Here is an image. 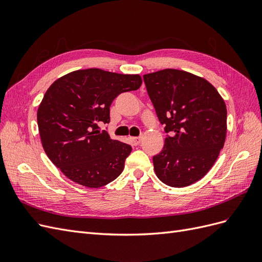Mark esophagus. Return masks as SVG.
Instances as JSON below:
<instances>
[{"label": "esophagus", "instance_id": "1", "mask_svg": "<svg viewBox=\"0 0 262 262\" xmlns=\"http://www.w3.org/2000/svg\"><path fill=\"white\" fill-rule=\"evenodd\" d=\"M130 141H131V143H132V145H139L140 144V142H141V138H130Z\"/></svg>", "mask_w": 262, "mask_h": 262}]
</instances>
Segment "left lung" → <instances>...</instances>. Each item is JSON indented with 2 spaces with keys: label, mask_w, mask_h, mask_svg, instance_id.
<instances>
[{
  "label": "left lung",
  "mask_w": 262,
  "mask_h": 262,
  "mask_svg": "<svg viewBox=\"0 0 262 262\" xmlns=\"http://www.w3.org/2000/svg\"><path fill=\"white\" fill-rule=\"evenodd\" d=\"M158 120L169 136L153 157L162 182L182 188L207 175L226 138V105L211 83L186 71L165 69L143 75Z\"/></svg>",
  "instance_id": "8db88e82"
}]
</instances>
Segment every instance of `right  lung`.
Wrapping results in <instances>:
<instances>
[{
  "label": "right lung",
  "mask_w": 262,
  "mask_h": 262,
  "mask_svg": "<svg viewBox=\"0 0 262 262\" xmlns=\"http://www.w3.org/2000/svg\"><path fill=\"white\" fill-rule=\"evenodd\" d=\"M141 84L138 74L100 69L77 70L51 84L39 105L37 122L47 156L64 176L99 188L120 175L132 147L99 131L98 122L109 123L114 99Z\"/></svg>",
  "instance_id": "add662e5"
}]
</instances>
